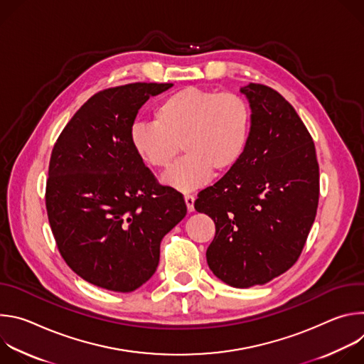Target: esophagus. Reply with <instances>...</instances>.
I'll list each match as a JSON object with an SVG mask.
<instances>
[{"mask_svg": "<svg viewBox=\"0 0 364 364\" xmlns=\"http://www.w3.org/2000/svg\"><path fill=\"white\" fill-rule=\"evenodd\" d=\"M184 201H186V205L188 210H193V205H194V196L191 194H186L184 196Z\"/></svg>", "mask_w": 364, "mask_h": 364, "instance_id": "1", "label": "esophagus"}]
</instances>
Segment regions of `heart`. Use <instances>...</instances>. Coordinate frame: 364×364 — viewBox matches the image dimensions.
Listing matches in <instances>:
<instances>
[{"mask_svg": "<svg viewBox=\"0 0 364 364\" xmlns=\"http://www.w3.org/2000/svg\"><path fill=\"white\" fill-rule=\"evenodd\" d=\"M220 139L222 144H223V149L225 152L229 155V157L233 160L237 157V154L240 152L242 149V139L239 136H236L235 134L229 132L228 129L225 128H218L215 124H210L207 125L201 129V139Z\"/></svg>", "mask_w": 364, "mask_h": 364, "instance_id": "obj_1", "label": "heart"}]
</instances>
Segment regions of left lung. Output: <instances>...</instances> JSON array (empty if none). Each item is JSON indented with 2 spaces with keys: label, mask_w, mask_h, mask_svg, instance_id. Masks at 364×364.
Instances as JSON below:
<instances>
[{
  "label": "left lung",
  "mask_w": 364,
  "mask_h": 364,
  "mask_svg": "<svg viewBox=\"0 0 364 364\" xmlns=\"http://www.w3.org/2000/svg\"><path fill=\"white\" fill-rule=\"evenodd\" d=\"M171 87L128 83L93 95L51 151L46 209L69 268L96 287L132 292L160 262V243L178 216L183 194L157 184L132 141L149 96Z\"/></svg>",
  "instance_id": "obj_1"
}]
</instances>
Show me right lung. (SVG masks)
I'll return each instance as SVG.
<instances>
[{
    "instance_id": "add662e5",
    "label": "right lung",
    "mask_w": 364,
    "mask_h": 364,
    "mask_svg": "<svg viewBox=\"0 0 364 364\" xmlns=\"http://www.w3.org/2000/svg\"><path fill=\"white\" fill-rule=\"evenodd\" d=\"M240 93L252 111L243 152L198 193L194 209L216 225L209 268L228 285L249 288L298 261L317 213L320 171L313 138L277 90L249 83Z\"/></svg>"
}]
</instances>
